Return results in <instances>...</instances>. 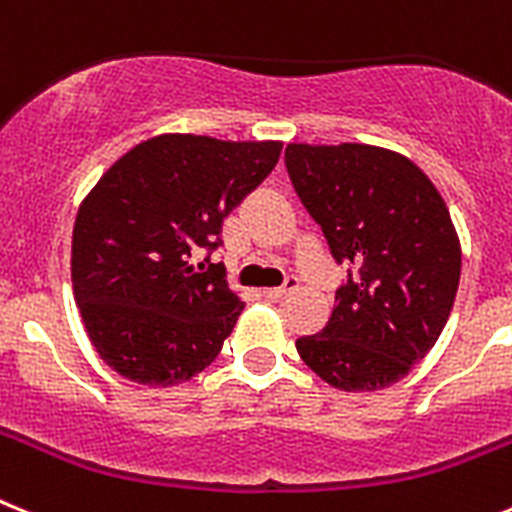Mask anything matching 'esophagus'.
Instances as JSON below:
<instances>
[{"label": "esophagus", "instance_id": "esophagus-1", "mask_svg": "<svg viewBox=\"0 0 512 512\" xmlns=\"http://www.w3.org/2000/svg\"><path fill=\"white\" fill-rule=\"evenodd\" d=\"M295 290H298V282H295V279H290L287 285L272 287V290H264V298L272 300V303H277V300L287 298V295H290V292H295Z\"/></svg>", "mask_w": 512, "mask_h": 512}]
</instances>
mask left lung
Listing matches in <instances>:
<instances>
[{
  "mask_svg": "<svg viewBox=\"0 0 512 512\" xmlns=\"http://www.w3.org/2000/svg\"><path fill=\"white\" fill-rule=\"evenodd\" d=\"M295 194L336 264L349 261L329 323L295 342L339 391H381L435 347L461 279V243L435 183L399 152L373 144L292 142Z\"/></svg>",
  "mask_w": 512,
  "mask_h": 512,
  "instance_id": "8db88e82",
  "label": "left lung"
}]
</instances>
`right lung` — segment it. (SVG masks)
Here are the masks:
<instances>
[{"instance_id":"add662e5","label":"right lung","mask_w":512,"mask_h":512,"mask_svg":"<svg viewBox=\"0 0 512 512\" xmlns=\"http://www.w3.org/2000/svg\"><path fill=\"white\" fill-rule=\"evenodd\" d=\"M282 142L160 134L139 142L82 199L72 290L108 368L139 386L191 381L220 355L243 300L196 248L274 170Z\"/></svg>"}]
</instances>
